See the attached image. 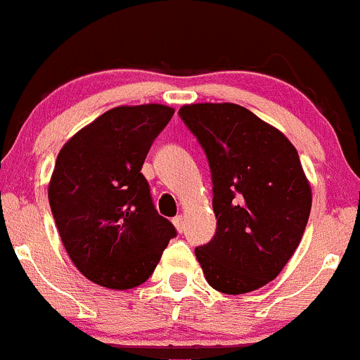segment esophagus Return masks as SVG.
<instances>
[{"label": "esophagus", "instance_id": "obj_1", "mask_svg": "<svg viewBox=\"0 0 360 360\" xmlns=\"http://www.w3.org/2000/svg\"><path fill=\"white\" fill-rule=\"evenodd\" d=\"M173 224L174 228H176L178 233H182L184 228H186V219H184V215H176V217L173 219Z\"/></svg>", "mask_w": 360, "mask_h": 360}]
</instances>
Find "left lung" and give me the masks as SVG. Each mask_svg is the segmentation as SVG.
Masks as SVG:
<instances>
[{
  "instance_id": "left-lung-1",
  "label": "left lung",
  "mask_w": 360,
  "mask_h": 360,
  "mask_svg": "<svg viewBox=\"0 0 360 360\" xmlns=\"http://www.w3.org/2000/svg\"><path fill=\"white\" fill-rule=\"evenodd\" d=\"M207 153L217 229L196 248L205 279L240 295L276 279L299 248L311 212L309 180L279 129L231 102L178 111Z\"/></svg>"
}]
</instances>
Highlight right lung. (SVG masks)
<instances>
[{
    "mask_svg": "<svg viewBox=\"0 0 360 360\" xmlns=\"http://www.w3.org/2000/svg\"><path fill=\"white\" fill-rule=\"evenodd\" d=\"M162 104L118 105L75 132L51 174V212L84 277L131 290L153 274L174 226L157 214L141 166L173 116Z\"/></svg>",
    "mask_w": 360,
    "mask_h": 360,
    "instance_id": "right-lung-1",
    "label": "right lung"
}]
</instances>
